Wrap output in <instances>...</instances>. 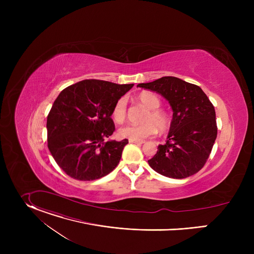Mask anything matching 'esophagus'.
<instances>
[{
    "label": "esophagus",
    "instance_id": "esophagus-1",
    "mask_svg": "<svg viewBox=\"0 0 254 254\" xmlns=\"http://www.w3.org/2000/svg\"><path fill=\"white\" fill-rule=\"evenodd\" d=\"M129 142H131V143H136V144H142L144 141H143V140H134V139H129Z\"/></svg>",
    "mask_w": 254,
    "mask_h": 254
}]
</instances>
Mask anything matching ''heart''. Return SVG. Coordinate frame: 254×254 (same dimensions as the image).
I'll list each match as a JSON object with an SVG mask.
<instances>
[{
  "mask_svg": "<svg viewBox=\"0 0 254 254\" xmlns=\"http://www.w3.org/2000/svg\"><path fill=\"white\" fill-rule=\"evenodd\" d=\"M136 101L148 108V113L144 115L141 125H127L120 128L119 133L122 137L141 140L155 135L158 129L162 132L169 129L171 126V120L169 116L162 110H160V98L149 91H143L136 95ZM127 117V100L126 98H120L113 110V118L117 123H123Z\"/></svg>",
  "mask_w": 254,
  "mask_h": 254,
  "instance_id": "b5f03b06",
  "label": "heart"
}]
</instances>
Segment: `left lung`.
<instances>
[{
	"label": "left lung",
	"instance_id": "left-lung-1",
	"mask_svg": "<svg viewBox=\"0 0 254 254\" xmlns=\"http://www.w3.org/2000/svg\"><path fill=\"white\" fill-rule=\"evenodd\" d=\"M137 87L156 91L172 106L173 120L165 144H160L149 165L157 173L184 179L199 172L207 162L217 136L212 102L195 84L164 76Z\"/></svg>",
	"mask_w": 254,
	"mask_h": 254
}]
</instances>
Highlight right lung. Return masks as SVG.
<instances>
[{
    "instance_id": "right-lung-1",
    "label": "right lung",
    "mask_w": 254,
    "mask_h": 254,
    "mask_svg": "<svg viewBox=\"0 0 254 254\" xmlns=\"http://www.w3.org/2000/svg\"><path fill=\"white\" fill-rule=\"evenodd\" d=\"M132 86L85 79L60 92L47 117V140L52 157L68 176L92 181L118 166L128 140L104 138L116 129V102Z\"/></svg>"
}]
</instances>
